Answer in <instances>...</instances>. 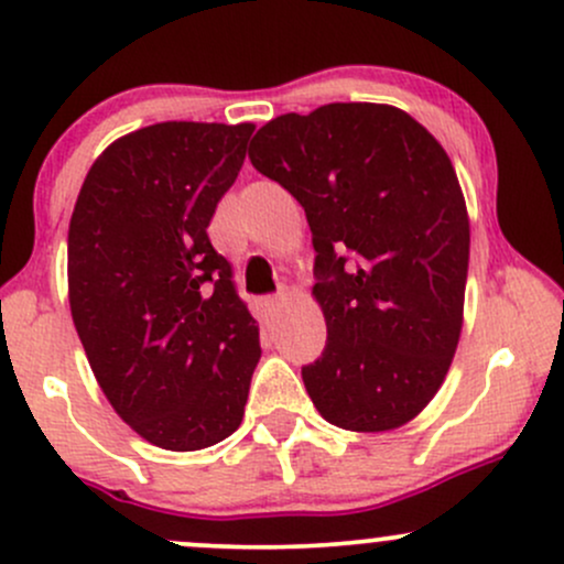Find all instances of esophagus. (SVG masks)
Listing matches in <instances>:
<instances>
[{
  "instance_id": "34e87169",
  "label": "esophagus",
  "mask_w": 564,
  "mask_h": 564,
  "mask_svg": "<svg viewBox=\"0 0 564 564\" xmlns=\"http://www.w3.org/2000/svg\"><path fill=\"white\" fill-rule=\"evenodd\" d=\"M286 302H289V296L283 294V291H281V294H275V296H264V300H262V313L268 315V318H275V315L281 313L283 307H286Z\"/></svg>"
}]
</instances>
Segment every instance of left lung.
I'll return each instance as SVG.
<instances>
[{
  "label": "left lung",
  "mask_w": 564,
  "mask_h": 564,
  "mask_svg": "<svg viewBox=\"0 0 564 564\" xmlns=\"http://www.w3.org/2000/svg\"><path fill=\"white\" fill-rule=\"evenodd\" d=\"M249 159L302 204L328 341L302 368L326 422L387 432L416 419L456 355L469 215L448 153L405 111L328 102L283 113Z\"/></svg>",
  "instance_id": "8db88e82"
}]
</instances>
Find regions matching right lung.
Returning a JSON list of instances; mask_svg holds the SVG:
<instances>
[{"mask_svg":"<svg viewBox=\"0 0 564 564\" xmlns=\"http://www.w3.org/2000/svg\"><path fill=\"white\" fill-rule=\"evenodd\" d=\"M254 124L161 121L87 172L68 225V302L108 403L148 443L200 451L241 426L260 326L206 228Z\"/></svg>","mask_w":564,"mask_h":564,"instance_id":"add662e5","label":"right lung"}]
</instances>
